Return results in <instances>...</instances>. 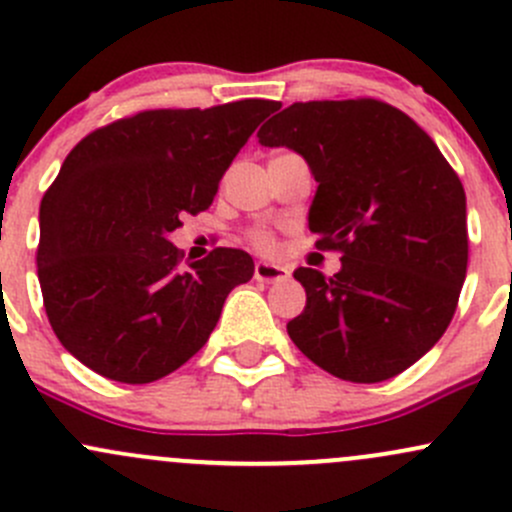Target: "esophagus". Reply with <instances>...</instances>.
<instances>
[{
    "label": "esophagus",
    "mask_w": 512,
    "mask_h": 512,
    "mask_svg": "<svg viewBox=\"0 0 512 512\" xmlns=\"http://www.w3.org/2000/svg\"><path fill=\"white\" fill-rule=\"evenodd\" d=\"M287 275H289V272L280 265H270V262H257V265H255V280L265 282V285L287 280Z\"/></svg>",
    "instance_id": "obj_1"
}]
</instances>
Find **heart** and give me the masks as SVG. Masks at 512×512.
Returning a JSON list of instances; mask_svg holds the SVG:
<instances>
[{
	"label": "heart",
	"instance_id": "b5f03b06",
	"mask_svg": "<svg viewBox=\"0 0 512 512\" xmlns=\"http://www.w3.org/2000/svg\"><path fill=\"white\" fill-rule=\"evenodd\" d=\"M250 242L257 247V250L267 252V250H272V245H275V237H272L270 230H252Z\"/></svg>",
	"mask_w": 512,
	"mask_h": 512
}]
</instances>
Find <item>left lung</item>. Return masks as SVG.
Masks as SVG:
<instances>
[{"label":"left lung","mask_w":512,"mask_h":512,"mask_svg":"<svg viewBox=\"0 0 512 512\" xmlns=\"http://www.w3.org/2000/svg\"><path fill=\"white\" fill-rule=\"evenodd\" d=\"M309 163V230L342 252L327 277L294 270L307 307L287 324L329 374L376 384L416 364L451 324L468 267L466 190L436 143L376 98L292 103L257 133Z\"/></svg>","instance_id":"8db88e82"}]
</instances>
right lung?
Here are the masks:
<instances>
[{"mask_svg": "<svg viewBox=\"0 0 512 512\" xmlns=\"http://www.w3.org/2000/svg\"><path fill=\"white\" fill-rule=\"evenodd\" d=\"M277 108L245 98L138 111L76 143L41 198L36 247L46 317L66 352L111 381L151 384L205 347L255 262L215 247L183 267L168 232L210 208L232 158Z\"/></svg>", "mask_w": 512, "mask_h": 512, "instance_id": "add662e5", "label": "right lung"}]
</instances>
